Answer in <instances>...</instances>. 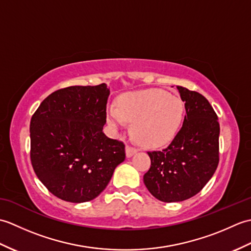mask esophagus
I'll use <instances>...</instances> for the list:
<instances>
[{
    "mask_svg": "<svg viewBox=\"0 0 251 251\" xmlns=\"http://www.w3.org/2000/svg\"><path fill=\"white\" fill-rule=\"evenodd\" d=\"M136 152H137V149L132 148L130 146H126V156L127 157H131Z\"/></svg>",
    "mask_w": 251,
    "mask_h": 251,
    "instance_id": "obj_1",
    "label": "esophagus"
}]
</instances>
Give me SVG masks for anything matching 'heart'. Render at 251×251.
<instances>
[{"label":"heart","mask_w":251,"mask_h":251,"mask_svg":"<svg viewBox=\"0 0 251 251\" xmlns=\"http://www.w3.org/2000/svg\"><path fill=\"white\" fill-rule=\"evenodd\" d=\"M184 105L177 96L161 89H145L122 95L117 106L106 108L108 123L115 129L127 121L131 131L147 147H161L173 139L183 120Z\"/></svg>","instance_id":"heart-1"}]
</instances>
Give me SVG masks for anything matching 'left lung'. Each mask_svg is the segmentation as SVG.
<instances>
[{
    "mask_svg": "<svg viewBox=\"0 0 251 251\" xmlns=\"http://www.w3.org/2000/svg\"><path fill=\"white\" fill-rule=\"evenodd\" d=\"M184 102L181 129L162 151L148 152L151 167L143 176L149 192L161 201H182L196 195L219 163L220 125L204 96L177 86Z\"/></svg>",
    "mask_w": 251,
    "mask_h": 251,
    "instance_id": "8db88e82",
    "label": "left lung"
}]
</instances>
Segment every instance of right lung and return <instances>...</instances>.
<instances>
[{"label": "right lung", "instance_id": "right-lung-1", "mask_svg": "<svg viewBox=\"0 0 251 251\" xmlns=\"http://www.w3.org/2000/svg\"><path fill=\"white\" fill-rule=\"evenodd\" d=\"M109 95L104 83L62 88L42 101L32 116V167L58 199L71 202L96 199L124 162V143L102 131Z\"/></svg>", "mask_w": 251, "mask_h": 251}]
</instances>
